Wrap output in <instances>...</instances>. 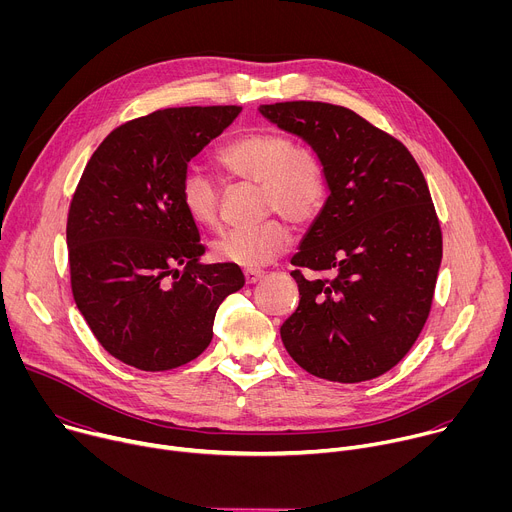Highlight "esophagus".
<instances>
[{"label": "esophagus", "mask_w": 512, "mask_h": 512, "mask_svg": "<svg viewBox=\"0 0 512 512\" xmlns=\"http://www.w3.org/2000/svg\"><path fill=\"white\" fill-rule=\"evenodd\" d=\"M263 275H265V273H263L261 269H247V271H245V281H247V285H253V283L261 281Z\"/></svg>", "instance_id": "obj_1"}]
</instances>
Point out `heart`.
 Here are the masks:
<instances>
[{
  "label": "heart",
  "mask_w": 512,
  "mask_h": 512,
  "mask_svg": "<svg viewBox=\"0 0 512 512\" xmlns=\"http://www.w3.org/2000/svg\"><path fill=\"white\" fill-rule=\"evenodd\" d=\"M223 172L261 190V214H281L294 225H308L324 206L328 184L324 162L308 145H296L287 135L253 129L216 154ZM180 204L196 227L212 229L221 216V188L200 170H186L180 180ZM281 216L265 218L249 229L225 233L212 243L218 261L259 269L273 263L291 241L287 223Z\"/></svg>",
  "instance_id": "heart-1"
}]
</instances>
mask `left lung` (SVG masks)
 <instances>
[{
  "label": "left lung",
  "mask_w": 512,
  "mask_h": 512,
  "mask_svg": "<svg viewBox=\"0 0 512 512\" xmlns=\"http://www.w3.org/2000/svg\"><path fill=\"white\" fill-rule=\"evenodd\" d=\"M261 113L312 145L330 188L291 259L300 306L281 326L283 346L326 381L381 377L423 330L442 263L423 172L399 139L346 107L285 101Z\"/></svg>",
  "instance_id": "left-lung-1"
}]
</instances>
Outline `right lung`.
I'll list each match as a JSON object with an SVG mask.
<instances>
[{
    "instance_id": "1",
    "label": "right lung",
    "mask_w": 512,
    "mask_h": 512,
    "mask_svg": "<svg viewBox=\"0 0 512 512\" xmlns=\"http://www.w3.org/2000/svg\"><path fill=\"white\" fill-rule=\"evenodd\" d=\"M239 105L172 107L115 127L72 194L66 245L77 308L99 344L139 371H170L212 340L239 265H202L198 227L180 204L188 162Z\"/></svg>"
}]
</instances>
